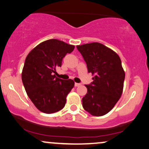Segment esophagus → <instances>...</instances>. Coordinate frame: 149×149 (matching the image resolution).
Wrapping results in <instances>:
<instances>
[{
    "label": "esophagus",
    "mask_w": 149,
    "mask_h": 149,
    "mask_svg": "<svg viewBox=\"0 0 149 149\" xmlns=\"http://www.w3.org/2000/svg\"><path fill=\"white\" fill-rule=\"evenodd\" d=\"M80 83H75V86L76 87H78V86H80Z\"/></svg>",
    "instance_id": "esophagus-1"
}]
</instances>
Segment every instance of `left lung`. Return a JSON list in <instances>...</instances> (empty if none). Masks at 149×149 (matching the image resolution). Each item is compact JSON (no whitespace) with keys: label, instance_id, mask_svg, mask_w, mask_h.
I'll use <instances>...</instances> for the list:
<instances>
[{"label":"left lung","instance_id":"1","mask_svg":"<svg viewBox=\"0 0 149 149\" xmlns=\"http://www.w3.org/2000/svg\"><path fill=\"white\" fill-rule=\"evenodd\" d=\"M86 63L88 73L94 75L91 84L85 85L87 93L82 106L95 116L108 113L121 97L125 73L118 55L100 43L77 45Z\"/></svg>","mask_w":149,"mask_h":149}]
</instances>
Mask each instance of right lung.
Returning <instances> with one entry per match:
<instances>
[{"mask_svg": "<svg viewBox=\"0 0 149 149\" xmlns=\"http://www.w3.org/2000/svg\"><path fill=\"white\" fill-rule=\"evenodd\" d=\"M75 46L58 39H48L34 47L26 58L22 80L28 96L41 112L52 114L64 108L73 80L56 78V68Z\"/></svg>", "mask_w": 149, "mask_h": 149, "instance_id": "add662e5", "label": "right lung"}]
</instances>
